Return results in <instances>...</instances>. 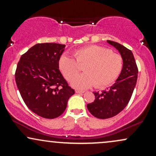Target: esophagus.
Returning <instances> with one entry per match:
<instances>
[{"mask_svg":"<svg viewBox=\"0 0 156 156\" xmlns=\"http://www.w3.org/2000/svg\"><path fill=\"white\" fill-rule=\"evenodd\" d=\"M76 92L78 93V94H81V93H84L85 92H84V91H82V90H78V89H76Z\"/></svg>","mask_w":156,"mask_h":156,"instance_id":"esophagus-1","label":"esophagus"}]
</instances>
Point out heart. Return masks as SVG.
<instances>
[{"mask_svg":"<svg viewBox=\"0 0 156 156\" xmlns=\"http://www.w3.org/2000/svg\"><path fill=\"white\" fill-rule=\"evenodd\" d=\"M73 55L76 60L62 55L58 59V68L66 79L70 80L80 72L78 65H85V73L74 76L71 81L75 88L86 89L94 84L96 88H106L116 81L122 70V56L108 48L91 44L76 50Z\"/></svg>","mask_w":156,"mask_h":156,"instance_id":"obj_1","label":"heart"}]
</instances>
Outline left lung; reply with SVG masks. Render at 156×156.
Instances as JSON below:
<instances>
[{"label": "left lung", "mask_w": 156, "mask_h": 156, "mask_svg": "<svg viewBox=\"0 0 156 156\" xmlns=\"http://www.w3.org/2000/svg\"><path fill=\"white\" fill-rule=\"evenodd\" d=\"M119 51L123 58V68L116 83L108 90L94 92L95 100L87 108L98 119H108L121 112L128 103L136 84L138 67L131 51L121 44L107 40Z\"/></svg>", "instance_id": "left-lung-1"}]
</instances>
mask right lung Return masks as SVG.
I'll return each mask as SVG.
<instances>
[{"label": "right lung", "instance_id": "obj_1", "mask_svg": "<svg viewBox=\"0 0 156 156\" xmlns=\"http://www.w3.org/2000/svg\"><path fill=\"white\" fill-rule=\"evenodd\" d=\"M65 44L39 43L20 57L15 81L30 110L45 119L63 114L75 90L68 85L58 68Z\"/></svg>", "mask_w": 156, "mask_h": 156}]
</instances>
